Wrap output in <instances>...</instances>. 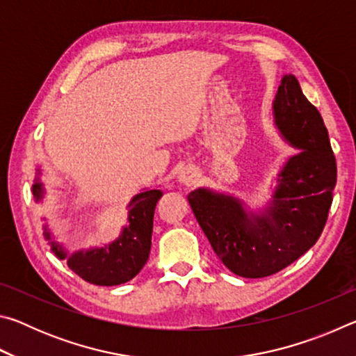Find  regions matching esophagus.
I'll return each instance as SVG.
<instances>
[{"mask_svg":"<svg viewBox=\"0 0 356 356\" xmlns=\"http://www.w3.org/2000/svg\"><path fill=\"white\" fill-rule=\"evenodd\" d=\"M197 176H200V174H197L196 170H193V168H186V170L179 172L177 179H179V182H182L185 185H190V184H195L196 182Z\"/></svg>","mask_w":356,"mask_h":356,"instance_id":"1","label":"esophagus"}]
</instances>
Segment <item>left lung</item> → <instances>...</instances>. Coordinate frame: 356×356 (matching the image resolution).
<instances>
[{
	"mask_svg": "<svg viewBox=\"0 0 356 356\" xmlns=\"http://www.w3.org/2000/svg\"><path fill=\"white\" fill-rule=\"evenodd\" d=\"M273 124L289 146L276 185L264 207L252 210L229 193L201 186L188 202L220 261L243 278L286 268L321 237L336 186V159L317 108L292 74L281 78L272 104Z\"/></svg>",
	"mask_w": 356,
	"mask_h": 356,
	"instance_id": "left-lung-1",
	"label": "left lung"
}]
</instances>
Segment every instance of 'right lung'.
<instances>
[{"mask_svg":"<svg viewBox=\"0 0 356 356\" xmlns=\"http://www.w3.org/2000/svg\"><path fill=\"white\" fill-rule=\"evenodd\" d=\"M42 170H35L33 195L35 202L44 201L45 186L40 180ZM163 191L146 188L129 202L127 225L122 226L119 237L104 246L69 252L53 236L48 225H44V237L51 251L59 259L67 261L69 268L84 281L97 286L124 284L141 272L146 265L152 245L154 212ZM45 220V218H44Z\"/></svg>","mask_w":356,"mask_h":356,"instance_id":"obj_1","label":"right lung"}]
</instances>
